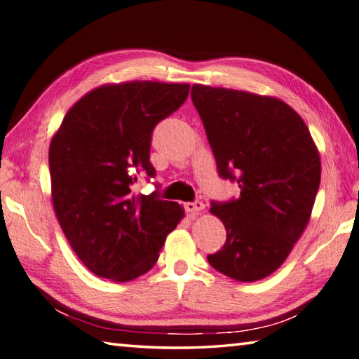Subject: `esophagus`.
<instances>
[{"instance_id":"esophagus-1","label":"esophagus","mask_w":359,"mask_h":359,"mask_svg":"<svg viewBox=\"0 0 359 359\" xmlns=\"http://www.w3.org/2000/svg\"><path fill=\"white\" fill-rule=\"evenodd\" d=\"M204 202L202 201H194V202H187L185 204V210L187 213H190L191 217H194V215L199 213L201 210H204Z\"/></svg>"}]
</instances>
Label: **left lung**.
I'll use <instances>...</instances> for the list:
<instances>
[{"instance_id": "1", "label": "left lung", "mask_w": 359, "mask_h": 359, "mask_svg": "<svg viewBox=\"0 0 359 359\" xmlns=\"http://www.w3.org/2000/svg\"><path fill=\"white\" fill-rule=\"evenodd\" d=\"M191 100L218 174L240 187V198L212 202L226 243L207 260L236 281H259L283 265L308 226L318 151L299 114L275 97L193 84Z\"/></svg>"}]
</instances>
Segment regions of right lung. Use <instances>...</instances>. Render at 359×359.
<instances>
[{"label":"right lung","mask_w":359,"mask_h":359,"mask_svg":"<svg viewBox=\"0 0 359 359\" xmlns=\"http://www.w3.org/2000/svg\"><path fill=\"white\" fill-rule=\"evenodd\" d=\"M190 84L127 81L83 95L50 142L51 199L72 250L114 283L144 275L184 218L177 202L135 194L136 175L155 177V126L184 105Z\"/></svg>","instance_id":"obj_1"}]
</instances>
